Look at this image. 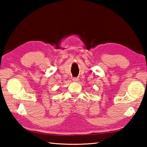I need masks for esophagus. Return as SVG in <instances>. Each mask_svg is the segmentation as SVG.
Returning a JSON list of instances; mask_svg holds the SVG:
<instances>
[{
	"label": "esophagus",
	"instance_id": "1",
	"mask_svg": "<svg viewBox=\"0 0 147 147\" xmlns=\"http://www.w3.org/2000/svg\"><path fill=\"white\" fill-rule=\"evenodd\" d=\"M73 81L74 82H77L79 81V78H77V77H74L73 78Z\"/></svg>",
	"mask_w": 147,
	"mask_h": 147
}]
</instances>
